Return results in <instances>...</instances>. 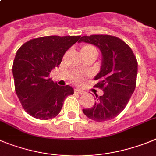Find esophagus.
<instances>
[{"label":"esophagus","instance_id":"esophagus-1","mask_svg":"<svg viewBox=\"0 0 156 156\" xmlns=\"http://www.w3.org/2000/svg\"><path fill=\"white\" fill-rule=\"evenodd\" d=\"M75 93H78V94H80V95H81V94L85 93V91L81 90V89H79V88H75Z\"/></svg>","mask_w":156,"mask_h":156}]
</instances>
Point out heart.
<instances>
[{
  "label": "heart",
  "mask_w": 156,
  "mask_h": 156,
  "mask_svg": "<svg viewBox=\"0 0 156 156\" xmlns=\"http://www.w3.org/2000/svg\"><path fill=\"white\" fill-rule=\"evenodd\" d=\"M81 54H87V53H90V52H96V50H95V47H94L93 46H92V45H85V46H83V47H81ZM83 77L81 76V75H77L75 78V82H76L77 84H81L83 82Z\"/></svg>",
  "instance_id": "heart-1"
}]
</instances>
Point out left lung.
I'll use <instances>...</instances> for the list:
<instances>
[{
  "label": "left lung",
  "mask_w": 156,
  "mask_h": 156,
  "mask_svg": "<svg viewBox=\"0 0 156 156\" xmlns=\"http://www.w3.org/2000/svg\"><path fill=\"white\" fill-rule=\"evenodd\" d=\"M80 42L91 43L102 52V65L95 80V88L103 94H95L92 107L83 109L91 120L102 122L112 120L123 111L136 87L137 61L132 50L122 40L110 35L81 36Z\"/></svg>",
  "instance_id": "8db88e82"
}]
</instances>
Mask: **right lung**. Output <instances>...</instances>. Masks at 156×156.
I'll list each match as a JSON object with an SVG mask.
<instances>
[{"label":"right lung","instance_id":"add662e5","mask_svg":"<svg viewBox=\"0 0 156 156\" xmlns=\"http://www.w3.org/2000/svg\"><path fill=\"white\" fill-rule=\"evenodd\" d=\"M80 37L43 36L29 40L18 50L12 67L15 92L31 116L40 120L54 118L61 112L66 97L74 94L72 87L60 86L49 75Z\"/></svg>","mask_w":156,"mask_h":156}]
</instances>
